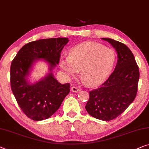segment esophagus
I'll return each mask as SVG.
<instances>
[{
  "mask_svg": "<svg viewBox=\"0 0 149 149\" xmlns=\"http://www.w3.org/2000/svg\"><path fill=\"white\" fill-rule=\"evenodd\" d=\"M71 91H72L74 92V93H77V92L79 91L80 89L78 87H72V88H71Z\"/></svg>",
  "mask_w": 149,
  "mask_h": 149,
  "instance_id": "esophagus-1",
  "label": "esophagus"
}]
</instances>
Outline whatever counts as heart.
<instances>
[{"label": "heart", "mask_w": 149, "mask_h": 149, "mask_svg": "<svg viewBox=\"0 0 149 149\" xmlns=\"http://www.w3.org/2000/svg\"><path fill=\"white\" fill-rule=\"evenodd\" d=\"M116 61L113 49L98 43L87 42L71 48L68 56H60L59 66L69 78L77 76L81 69L84 83L93 87L106 81Z\"/></svg>", "instance_id": "heart-1"}]
</instances>
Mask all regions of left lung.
Wrapping results in <instances>:
<instances>
[{
    "label": "left lung",
    "instance_id": "left-lung-1",
    "mask_svg": "<svg viewBox=\"0 0 149 149\" xmlns=\"http://www.w3.org/2000/svg\"><path fill=\"white\" fill-rule=\"evenodd\" d=\"M107 41L118 54L113 72L98 89L89 91V100L85 105L93 117L103 121L115 119L126 110L137 93L139 69L128 47L110 38Z\"/></svg>",
    "mask_w": 149,
    "mask_h": 149
}]
</instances>
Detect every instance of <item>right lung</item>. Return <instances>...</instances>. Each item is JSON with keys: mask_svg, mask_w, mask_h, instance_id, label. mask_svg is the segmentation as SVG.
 I'll return each mask as SVG.
<instances>
[{"mask_svg": "<svg viewBox=\"0 0 149 149\" xmlns=\"http://www.w3.org/2000/svg\"><path fill=\"white\" fill-rule=\"evenodd\" d=\"M68 38L42 39L28 43L21 48L10 66V87L21 110L30 119H48L56 111L70 92V84L60 83L52 70L58 64L60 53ZM44 59L50 72L39 81L31 84L27 80L33 64Z\"/></svg>", "mask_w": 149, "mask_h": 149, "instance_id": "1", "label": "right lung"}]
</instances>
